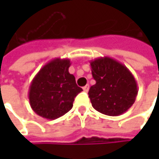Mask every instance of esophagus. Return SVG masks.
Instances as JSON below:
<instances>
[{
	"mask_svg": "<svg viewBox=\"0 0 159 159\" xmlns=\"http://www.w3.org/2000/svg\"><path fill=\"white\" fill-rule=\"evenodd\" d=\"M83 89H84V91L87 92V91L89 90V84H86V85H84V86L83 87Z\"/></svg>",
	"mask_w": 159,
	"mask_h": 159,
	"instance_id": "34e87169",
	"label": "esophagus"
}]
</instances>
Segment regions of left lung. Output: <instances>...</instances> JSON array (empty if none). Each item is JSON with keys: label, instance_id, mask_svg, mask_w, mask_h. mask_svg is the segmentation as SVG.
<instances>
[{"label": "left lung", "instance_id": "1", "mask_svg": "<svg viewBox=\"0 0 159 159\" xmlns=\"http://www.w3.org/2000/svg\"><path fill=\"white\" fill-rule=\"evenodd\" d=\"M96 84L88 95L93 108L108 116H119L128 111L138 94L137 83L130 70L120 61L100 57L90 61Z\"/></svg>", "mask_w": 159, "mask_h": 159}]
</instances>
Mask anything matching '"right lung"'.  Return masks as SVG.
Masks as SVG:
<instances>
[{"label": "right lung", "instance_id": "right-lung-1", "mask_svg": "<svg viewBox=\"0 0 159 159\" xmlns=\"http://www.w3.org/2000/svg\"><path fill=\"white\" fill-rule=\"evenodd\" d=\"M69 59L55 58L33 78L28 91L29 103L39 116L55 120L73 108L75 98L83 89L69 73Z\"/></svg>", "mask_w": 159, "mask_h": 159}]
</instances>
